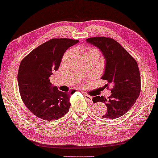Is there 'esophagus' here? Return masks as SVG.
I'll list each match as a JSON object with an SVG mask.
<instances>
[{
  "mask_svg": "<svg viewBox=\"0 0 158 158\" xmlns=\"http://www.w3.org/2000/svg\"><path fill=\"white\" fill-rule=\"evenodd\" d=\"M84 96H85V99H86V100L87 101V102H92V97H91V96H89V94H84Z\"/></svg>",
  "mask_w": 158,
  "mask_h": 158,
  "instance_id": "34e87169",
  "label": "esophagus"
}]
</instances>
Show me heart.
Here are the masks:
<instances>
[{
	"instance_id": "1",
	"label": "heart",
	"mask_w": 158,
	"mask_h": 158,
	"mask_svg": "<svg viewBox=\"0 0 158 158\" xmlns=\"http://www.w3.org/2000/svg\"><path fill=\"white\" fill-rule=\"evenodd\" d=\"M92 52H98V50H96V49H94V48H89V49H88V50H87V52L85 53Z\"/></svg>"
}]
</instances>
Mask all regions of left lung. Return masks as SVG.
<instances>
[{
  "label": "left lung",
  "mask_w": 158,
  "mask_h": 158,
  "mask_svg": "<svg viewBox=\"0 0 158 158\" xmlns=\"http://www.w3.org/2000/svg\"><path fill=\"white\" fill-rule=\"evenodd\" d=\"M86 41L99 48L105 59L104 73L102 79L111 84V95L106 99L97 96L93 102H103L107 112L102 118L115 119L133 106L141 92V76L138 64L130 54L117 41L110 38L94 37Z\"/></svg>",
  "instance_id": "obj_1"
}]
</instances>
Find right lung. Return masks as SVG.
Returning <instances> with one entry per match:
<instances>
[{"label": "right lung", "mask_w": 158, "mask_h": 158, "mask_svg": "<svg viewBox=\"0 0 158 158\" xmlns=\"http://www.w3.org/2000/svg\"><path fill=\"white\" fill-rule=\"evenodd\" d=\"M79 42L69 38H54L35 48L23 59L17 81L23 102L33 115L43 120H57L71 106V92L59 91L50 77L60 65L66 50Z\"/></svg>", "instance_id": "add662e5"}]
</instances>
